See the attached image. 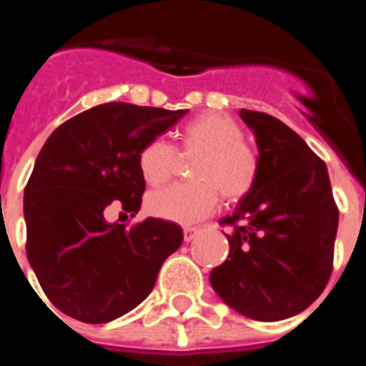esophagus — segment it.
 <instances>
[{
    "mask_svg": "<svg viewBox=\"0 0 366 366\" xmlns=\"http://www.w3.org/2000/svg\"><path fill=\"white\" fill-rule=\"evenodd\" d=\"M197 232H199V229H197V228L186 226V228H184V241H186V243H189V241H194L195 235H197Z\"/></svg>",
    "mask_w": 366,
    "mask_h": 366,
    "instance_id": "obj_1",
    "label": "esophagus"
}]
</instances>
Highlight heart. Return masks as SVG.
Returning <instances> with one entry per match:
<instances>
[{
	"label": "heart",
	"instance_id": "heart-1",
	"mask_svg": "<svg viewBox=\"0 0 366 366\" xmlns=\"http://www.w3.org/2000/svg\"><path fill=\"white\" fill-rule=\"evenodd\" d=\"M179 154L192 159L188 177L192 182L174 184L148 195V211L157 218L177 224H194L224 203H237L249 195L258 178V157L243 142V131L232 117L209 112L197 116L178 132ZM138 169L149 186L171 180L178 169L174 146L154 138L138 154Z\"/></svg>",
	"mask_w": 366,
	"mask_h": 366
}]
</instances>
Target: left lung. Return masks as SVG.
<instances>
[{
	"label": "left lung",
	"instance_id": "8db88e82",
	"mask_svg": "<svg viewBox=\"0 0 366 366\" xmlns=\"http://www.w3.org/2000/svg\"><path fill=\"white\" fill-rule=\"evenodd\" d=\"M258 146V178L229 226L228 260L211 285L228 306L256 321L304 312L329 283L338 207L321 157L292 129L262 112L241 110Z\"/></svg>",
	"mask_w": 366,
	"mask_h": 366
}]
</instances>
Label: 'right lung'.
<instances>
[{
  "instance_id": "right-lung-1",
  "label": "right lung",
  "mask_w": 366,
  "mask_h": 366,
  "mask_svg": "<svg viewBox=\"0 0 366 366\" xmlns=\"http://www.w3.org/2000/svg\"><path fill=\"white\" fill-rule=\"evenodd\" d=\"M188 110L108 102L77 114L43 144L24 188L26 254L54 307L83 323H108L152 292L180 226L146 218L106 222L119 203L138 212L146 189L138 154Z\"/></svg>"
}]
</instances>
